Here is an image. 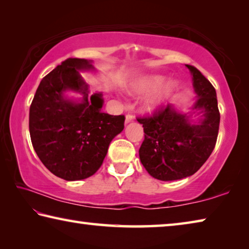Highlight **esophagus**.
<instances>
[{
	"instance_id": "34e87169",
	"label": "esophagus",
	"mask_w": 249,
	"mask_h": 249,
	"mask_svg": "<svg viewBox=\"0 0 249 249\" xmlns=\"http://www.w3.org/2000/svg\"><path fill=\"white\" fill-rule=\"evenodd\" d=\"M134 121V116L132 114H127L126 115V119H125V124H128L130 122Z\"/></svg>"
}]
</instances>
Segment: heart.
<instances>
[{
  "label": "heart",
  "instance_id": "1",
  "mask_svg": "<svg viewBox=\"0 0 249 249\" xmlns=\"http://www.w3.org/2000/svg\"><path fill=\"white\" fill-rule=\"evenodd\" d=\"M163 83V78L161 77H148L145 79H142L141 81H138L134 86V91L137 93H144V92H148L151 90H155L159 88ZM171 86L167 87L165 90V95H168L171 92ZM162 101V94L158 96H154L149 100H147L145 102V107L148 111H153V109L157 108Z\"/></svg>",
  "mask_w": 249,
  "mask_h": 249
}]
</instances>
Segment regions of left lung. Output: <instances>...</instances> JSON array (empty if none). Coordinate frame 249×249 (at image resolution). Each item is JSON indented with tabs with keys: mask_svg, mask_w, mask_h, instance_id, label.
<instances>
[{
	"mask_svg": "<svg viewBox=\"0 0 249 249\" xmlns=\"http://www.w3.org/2000/svg\"><path fill=\"white\" fill-rule=\"evenodd\" d=\"M185 66L191 71L199 96L193 109L203 113L199 124H192L190 116L178 113L171 104L160 107L151 115L137 117L145 133L141 161L151 177L161 181L196 174L212 154L217 140L220 111L215 89L196 67Z\"/></svg>",
	"mask_w": 249,
	"mask_h": 249,
	"instance_id": "1",
	"label": "left lung"
}]
</instances>
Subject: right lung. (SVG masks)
I'll list each match as a JSON object with an SVG mask.
<instances>
[{
  "label": "right lung",
  "mask_w": 249,
  "mask_h": 249,
  "mask_svg": "<svg viewBox=\"0 0 249 249\" xmlns=\"http://www.w3.org/2000/svg\"><path fill=\"white\" fill-rule=\"evenodd\" d=\"M93 69L91 60L68 58L41 80L29 107V134L45 167L59 178H89L102 166L108 145L124 129V115L101 111V93L88 94L79 70ZM68 89L84 94L80 104L64 98Z\"/></svg>",
  "instance_id": "obj_1"
}]
</instances>
